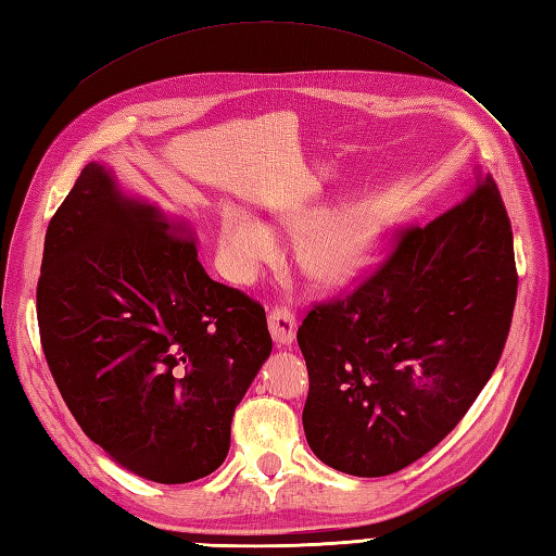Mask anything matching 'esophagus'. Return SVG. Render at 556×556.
Returning a JSON list of instances; mask_svg holds the SVG:
<instances>
[{
	"label": "esophagus",
	"instance_id": "1",
	"mask_svg": "<svg viewBox=\"0 0 556 556\" xmlns=\"http://www.w3.org/2000/svg\"><path fill=\"white\" fill-rule=\"evenodd\" d=\"M296 313L287 308V305H277V308L269 311V332L277 346H289L296 339Z\"/></svg>",
	"mask_w": 556,
	"mask_h": 556
}]
</instances>
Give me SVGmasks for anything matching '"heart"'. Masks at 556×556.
I'll use <instances>...</instances> for the list:
<instances>
[{
	"label": "heart",
	"instance_id": "obj_1",
	"mask_svg": "<svg viewBox=\"0 0 556 556\" xmlns=\"http://www.w3.org/2000/svg\"><path fill=\"white\" fill-rule=\"evenodd\" d=\"M327 219L325 210L308 207L287 212L281 222L289 229L311 231ZM384 222L372 207H353L329 219L303 248V263L325 285H344L370 265L382 241ZM279 251V239L265 222L236 205L219 212V253L229 275L251 279Z\"/></svg>",
	"mask_w": 556,
	"mask_h": 556
}]
</instances>
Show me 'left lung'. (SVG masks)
I'll return each instance as SVG.
<instances>
[{
  "instance_id": "8db88e82",
  "label": "left lung",
  "mask_w": 556,
  "mask_h": 556,
  "mask_svg": "<svg viewBox=\"0 0 556 556\" xmlns=\"http://www.w3.org/2000/svg\"><path fill=\"white\" fill-rule=\"evenodd\" d=\"M394 251L349 296L299 327L303 430L341 473L380 478L452 432L488 384L516 305L514 233L492 174Z\"/></svg>"
}]
</instances>
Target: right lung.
I'll return each mask as SVG.
<instances>
[{"instance_id":"right-lung-1","label":"right lung","mask_w":556,"mask_h":556,"mask_svg":"<svg viewBox=\"0 0 556 556\" xmlns=\"http://www.w3.org/2000/svg\"><path fill=\"white\" fill-rule=\"evenodd\" d=\"M38 325L80 430L162 485L222 466L271 351L263 305L210 279L186 227L126 198L98 162L47 227Z\"/></svg>"}]
</instances>
